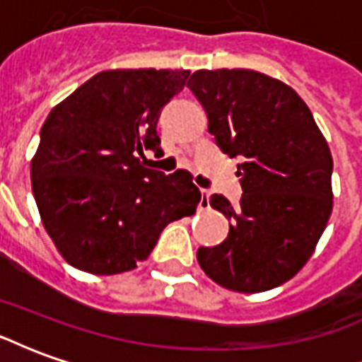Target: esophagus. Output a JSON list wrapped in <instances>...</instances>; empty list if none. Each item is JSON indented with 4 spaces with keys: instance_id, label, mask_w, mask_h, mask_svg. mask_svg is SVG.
<instances>
[{
    "instance_id": "34e87169",
    "label": "esophagus",
    "mask_w": 362,
    "mask_h": 362,
    "mask_svg": "<svg viewBox=\"0 0 362 362\" xmlns=\"http://www.w3.org/2000/svg\"><path fill=\"white\" fill-rule=\"evenodd\" d=\"M199 209H209V192L202 189V199H199Z\"/></svg>"
}]
</instances>
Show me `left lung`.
Returning <instances> with one entry per match:
<instances>
[{"label": "left lung", "instance_id": "1", "mask_svg": "<svg viewBox=\"0 0 362 362\" xmlns=\"http://www.w3.org/2000/svg\"><path fill=\"white\" fill-rule=\"evenodd\" d=\"M188 87L204 104L209 134L240 157L243 197H209L230 225L199 248L205 275L236 293H262L293 279L310 259L334 209L332 153L295 89L252 69H199Z\"/></svg>", "mask_w": 362, "mask_h": 362}]
</instances>
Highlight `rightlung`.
Here are the masks:
<instances>
[{"label": "right lung", "mask_w": 362, "mask_h": 362, "mask_svg": "<svg viewBox=\"0 0 362 362\" xmlns=\"http://www.w3.org/2000/svg\"><path fill=\"white\" fill-rule=\"evenodd\" d=\"M188 69H108L56 104L40 129L30 182L40 219L69 266L93 275L137 267L163 228L196 213L188 170L145 168L160 151V108Z\"/></svg>", "instance_id": "right-lung-1"}]
</instances>
